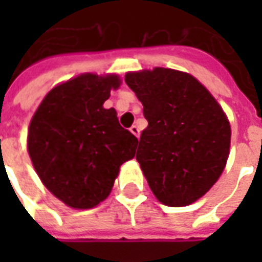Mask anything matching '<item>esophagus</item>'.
<instances>
[{
	"label": "esophagus",
	"instance_id": "1",
	"mask_svg": "<svg viewBox=\"0 0 262 262\" xmlns=\"http://www.w3.org/2000/svg\"><path fill=\"white\" fill-rule=\"evenodd\" d=\"M130 132L136 136V137H140V129H139V126H137V125H133V126L130 127Z\"/></svg>",
	"mask_w": 262,
	"mask_h": 262
}]
</instances>
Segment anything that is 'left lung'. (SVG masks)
<instances>
[{"instance_id": "left-lung-1", "label": "left lung", "mask_w": 262, "mask_h": 262, "mask_svg": "<svg viewBox=\"0 0 262 262\" xmlns=\"http://www.w3.org/2000/svg\"><path fill=\"white\" fill-rule=\"evenodd\" d=\"M125 81L148 121L136 159L160 203L185 207L219 179L231 140L228 119L203 84L183 72L155 68Z\"/></svg>"}]
</instances>
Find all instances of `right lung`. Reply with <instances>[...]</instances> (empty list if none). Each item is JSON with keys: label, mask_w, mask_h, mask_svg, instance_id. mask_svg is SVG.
Returning a JSON list of instances; mask_svg holds the SVG:
<instances>
[{"label": "right lung", "mask_w": 262, "mask_h": 262, "mask_svg": "<svg viewBox=\"0 0 262 262\" xmlns=\"http://www.w3.org/2000/svg\"><path fill=\"white\" fill-rule=\"evenodd\" d=\"M118 76L81 75L46 95L28 129V152L43 185L72 208L96 207L110 194L137 139L114 108H104Z\"/></svg>", "instance_id": "obj_1"}]
</instances>
